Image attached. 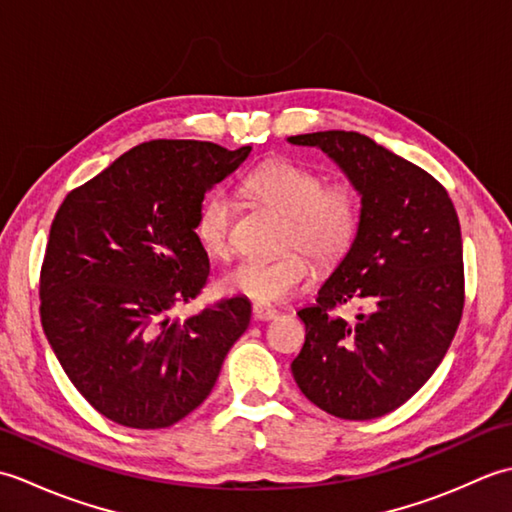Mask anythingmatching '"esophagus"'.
<instances>
[{
    "label": "esophagus",
    "mask_w": 512,
    "mask_h": 512,
    "mask_svg": "<svg viewBox=\"0 0 512 512\" xmlns=\"http://www.w3.org/2000/svg\"><path fill=\"white\" fill-rule=\"evenodd\" d=\"M253 317H255V321H270L277 317V310L270 306H264V303H253Z\"/></svg>",
    "instance_id": "34e87169"
}]
</instances>
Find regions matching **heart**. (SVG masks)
<instances>
[{"instance_id":"obj_1","label":"heart","mask_w":512,"mask_h":512,"mask_svg":"<svg viewBox=\"0 0 512 512\" xmlns=\"http://www.w3.org/2000/svg\"><path fill=\"white\" fill-rule=\"evenodd\" d=\"M244 187L259 202L286 215L281 246L270 259H244L222 275L220 288L257 303H277L306 284L312 264L332 266L354 248L363 226V195L350 178L325 182L314 167L273 158L248 173ZM235 204L226 189L206 193L195 215V239L206 255L226 257L231 250Z\"/></svg>"}]
</instances>
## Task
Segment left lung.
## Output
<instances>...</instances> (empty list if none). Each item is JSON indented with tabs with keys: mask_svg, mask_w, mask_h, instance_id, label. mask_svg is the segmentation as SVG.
<instances>
[{
	"mask_svg": "<svg viewBox=\"0 0 512 512\" xmlns=\"http://www.w3.org/2000/svg\"><path fill=\"white\" fill-rule=\"evenodd\" d=\"M325 151L363 195L354 248L299 310L306 343L292 361L299 389L343 420L398 409L442 363L464 308L462 233L447 189L358 132L288 138ZM356 302L354 320L335 310Z\"/></svg>",
	"mask_w": 512,
	"mask_h": 512,
	"instance_id": "obj_1",
	"label": "left lung"
}]
</instances>
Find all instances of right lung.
Wrapping results in <instances>:
<instances>
[{"mask_svg":"<svg viewBox=\"0 0 512 512\" xmlns=\"http://www.w3.org/2000/svg\"><path fill=\"white\" fill-rule=\"evenodd\" d=\"M248 154L149 140L72 189L54 215L39 277L43 332L79 394L123 427L189 416L248 328L244 297L169 317L211 273L193 231L204 193Z\"/></svg>","mask_w":512,"mask_h":512,"instance_id":"right-lung-1","label":"right lung"}]
</instances>
